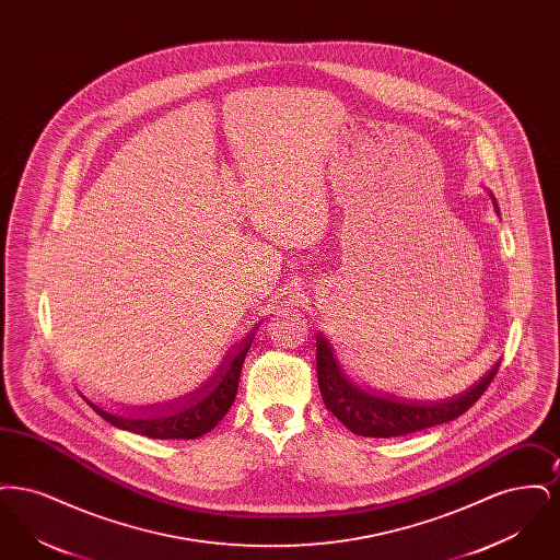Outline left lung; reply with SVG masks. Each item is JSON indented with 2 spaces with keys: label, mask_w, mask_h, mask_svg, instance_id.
I'll list each match as a JSON object with an SVG mask.
<instances>
[{
  "label": "left lung",
  "mask_w": 560,
  "mask_h": 560,
  "mask_svg": "<svg viewBox=\"0 0 560 560\" xmlns=\"http://www.w3.org/2000/svg\"><path fill=\"white\" fill-rule=\"evenodd\" d=\"M498 368L500 363H495L485 373L475 386L452 399L409 402L359 388L342 372L331 345L317 334V380L323 402L350 432L370 439L402 436L416 430L452 422L480 399V395L487 390L493 375L498 373Z\"/></svg>",
  "instance_id": "1"
}]
</instances>
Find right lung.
I'll use <instances>...</instances> for the list:
<instances>
[{"mask_svg":"<svg viewBox=\"0 0 560 560\" xmlns=\"http://www.w3.org/2000/svg\"><path fill=\"white\" fill-rule=\"evenodd\" d=\"M258 325L245 336L237 347L231 348L218 370L192 393H188L183 399L165 402L158 409L142 411V416H117L105 411L103 407L94 405L92 400L90 407L105 418L108 424L130 430L142 436L151 439H197L203 436L212 430L231 409L233 400L237 397V386H240L241 368L245 361V354L252 347V340L256 336Z\"/></svg>","mask_w":560,"mask_h":560,"instance_id":"right-lung-1","label":"right lung"}]
</instances>
